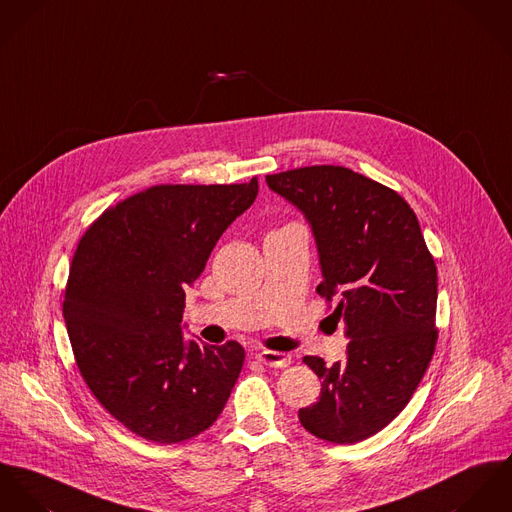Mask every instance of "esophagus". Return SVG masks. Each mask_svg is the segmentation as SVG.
<instances>
[{"label": "esophagus", "instance_id": "1", "mask_svg": "<svg viewBox=\"0 0 512 512\" xmlns=\"http://www.w3.org/2000/svg\"><path fill=\"white\" fill-rule=\"evenodd\" d=\"M255 357H257L259 363H263L267 367H288L290 365V355L288 353H281V351L263 349Z\"/></svg>", "mask_w": 512, "mask_h": 512}]
</instances>
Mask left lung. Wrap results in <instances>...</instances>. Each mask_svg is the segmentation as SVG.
<instances>
[{
    "mask_svg": "<svg viewBox=\"0 0 512 512\" xmlns=\"http://www.w3.org/2000/svg\"><path fill=\"white\" fill-rule=\"evenodd\" d=\"M265 180L312 229L316 290L336 300L349 340L343 363L304 357L322 393L298 410L300 424L326 442H361L398 416L434 355L436 263L404 198L359 172L322 165Z\"/></svg>",
    "mask_w": 512,
    "mask_h": 512,
    "instance_id": "8db88e82",
    "label": "left lung"
}]
</instances>
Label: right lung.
I'll list each match as a JSON object with an SVG mask.
<instances>
[{"instance_id": "right-lung-1", "label": "right lung", "mask_w": 512, "mask_h": 512, "mask_svg": "<svg viewBox=\"0 0 512 512\" xmlns=\"http://www.w3.org/2000/svg\"><path fill=\"white\" fill-rule=\"evenodd\" d=\"M245 184H161L82 235L62 314L86 385L137 436L176 444L208 430L241 373L237 341L184 340V288L257 198Z\"/></svg>"}]
</instances>
